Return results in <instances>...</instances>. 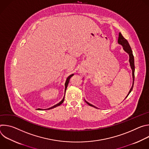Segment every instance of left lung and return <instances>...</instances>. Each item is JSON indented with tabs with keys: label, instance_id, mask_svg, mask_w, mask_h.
Here are the masks:
<instances>
[{
	"label": "left lung",
	"instance_id": "1",
	"mask_svg": "<svg viewBox=\"0 0 149 149\" xmlns=\"http://www.w3.org/2000/svg\"><path fill=\"white\" fill-rule=\"evenodd\" d=\"M118 44L121 45L123 47V49L129 55V62H130V67H131V68L132 70V75H133V86L128 94V95H127V96H128L129 95V94L131 93V91H132L133 90V85H134V71H135V66H134V55L133 54V51L132 50V48L130 47V45L129 43L128 40H127L123 35L121 33V32L119 33V37H118ZM127 96L125 97L127 98ZM85 101H86L89 105L90 106H92V107H94L95 108H96L95 106H94L93 105L90 104L89 102H88L87 101H86V100H85Z\"/></svg>",
	"mask_w": 149,
	"mask_h": 149
}]
</instances>
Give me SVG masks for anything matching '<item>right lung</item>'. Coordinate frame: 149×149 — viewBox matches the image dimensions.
<instances>
[{
  "mask_svg": "<svg viewBox=\"0 0 149 149\" xmlns=\"http://www.w3.org/2000/svg\"><path fill=\"white\" fill-rule=\"evenodd\" d=\"M74 75V74H72V75H70L68 78H67V81H66V82H65V88H67V86H68V83H69V81H70V78H71V77H72V76H73ZM64 98H65V95H64V97H63V98L62 99V100L61 101H60L58 104H56V105H54L53 107H51V108H49V109H47V110H50V109H53V108H55V107H57V106H59V105H60L63 102V101H64ZM38 110H42L41 109H38Z\"/></svg>",
  "mask_w": 149,
  "mask_h": 149,
  "instance_id": "right-lung-1",
  "label": "right lung"
}]
</instances>
